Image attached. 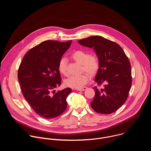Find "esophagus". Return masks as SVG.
<instances>
[{"label":"esophagus","mask_w":151,"mask_h":151,"mask_svg":"<svg viewBox=\"0 0 151 151\" xmlns=\"http://www.w3.org/2000/svg\"><path fill=\"white\" fill-rule=\"evenodd\" d=\"M87 89V87H81V88H77L76 90L78 91H85V90Z\"/></svg>","instance_id":"1"}]
</instances>
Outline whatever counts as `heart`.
Masks as SVG:
<instances>
[{"instance_id": "obj_1", "label": "heart", "mask_w": 151, "mask_h": 151, "mask_svg": "<svg viewBox=\"0 0 151 151\" xmlns=\"http://www.w3.org/2000/svg\"><path fill=\"white\" fill-rule=\"evenodd\" d=\"M72 58L76 63L81 64L82 72H86L90 75H96L100 68V61L96 55L90 54L83 50H77L71 54ZM58 70L64 76L68 75L67 68V59L61 58L58 62ZM90 77L88 74L84 73L79 75H73L65 80L64 83L67 87L79 88L83 87L88 82Z\"/></svg>"}]
</instances>
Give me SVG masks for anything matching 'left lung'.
<instances>
[{"mask_svg":"<svg viewBox=\"0 0 151 151\" xmlns=\"http://www.w3.org/2000/svg\"><path fill=\"white\" fill-rule=\"evenodd\" d=\"M84 47L93 48L100 61L95 76L103 88H93L95 96L91 106L96 112L110 114L116 111L127 100L132 83L130 61L116 43L100 36H93L78 40Z\"/></svg>","mask_w":151,"mask_h":151,"instance_id":"8db88e82","label":"left lung"}]
</instances>
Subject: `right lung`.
<instances>
[{
	"instance_id": "1",
	"label": "right lung",
	"mask_w": 151,
	"mask_h": 151,
	"mask_svg": "<svg viewBox=\"0 0 151 151\" xmlns=\"http://www.w3.org/2000/svg\"><path fill=\"white\" fill-rule=\"evenodd\" d=\"M72 40H46L29 50L21 61L18 79L23 95L39 116L55 118L67 108L70 88L55 92L61 82L58 62L70 47Z\"/></svg>"
}]
</instances>
